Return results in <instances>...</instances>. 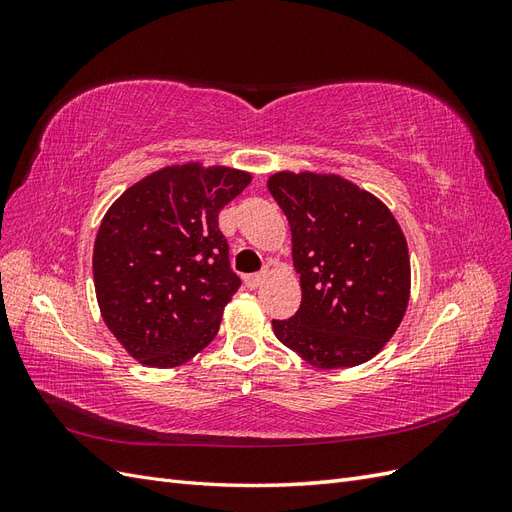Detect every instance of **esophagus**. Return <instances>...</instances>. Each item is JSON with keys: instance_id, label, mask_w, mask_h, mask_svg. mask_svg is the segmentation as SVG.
I'll return each instance as SVG.
<instances>
[{"instance_id": "esophagus-1", "label": "esophagus", "mask_w": 512, "mask_h": 512, "mask_svg": "<svg viewBox=\"0 0 512 512\" xmlns=\"http://www.w3.org/2000/svg\"><path fill=\"white\" fill-rule=\"evenodd\" d=\"M267 275H269V269H267V267L262 269V271H258V273L245 275V286L250 288V290H256V288H260V286H262V282L267 280Z\"/></svg>"}]
</instances>
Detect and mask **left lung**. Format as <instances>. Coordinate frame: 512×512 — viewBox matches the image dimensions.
Returning <instances> with one entry per match:
<instances>
[{
  "label": "left lung",
  "instance_id": "obj_1",
  "mask_svg": "<svg viewBox=\"0 0 512 512\" xmlns=\"http://www.w3.org/2000/svg\"><path fill=\"white\" fill-rule=\"evenodd\" d=\"M267 188L292 232L301 307L273 333L309 365H361L397 331L410 299L404 232L382 200L339 175L290 173Z\"/></svg>",
  "mask_w": 512,
  "mask_h": 512
}]
</instances>
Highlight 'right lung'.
<instances>
[{
  "mask_svg": "<svg viewBox=\"0 0 512 512\" xmlns=\"http://www.w3.org/2000/svg\"><path fill=\"white\" fill-rule=\"evenodd\" d=\"M252 175L228 166H166L123 192L94 243L100 314L138 363L177 367L218 335L241 286L218 213Z\"/></svg>",
  "mask_w": 512,
  "mask_h": 512,
  "instance_id": "add662e5",
  "label": "right lung"
}]
</instances>
